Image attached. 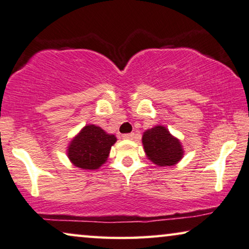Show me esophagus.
Segmentation results:
<instances>
[{
    "instance_id": "esophagus-1",
    "label": "esophagus",
    "mask_w": 249,
    "mask_h": 249,
    "mask_svg": "<svg viewBox=\"0 0 249 249\" xmlns=\"http://www.w3.org/2000/svg\"><path fill=\"white\" fill-rule=\"evenodd\" d=\"M122 136H123L124 140H133V139H134L135 134H134V133H127V134H123Z\"/></svg>"
}]
</instances>
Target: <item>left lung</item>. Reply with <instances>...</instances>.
Listing matches in <instances>:
<instances>
[{
    "mask_svg": "<svg viewBox=\"0 0 249 249\" xmlns=\"http://www.w3.org/2000/svg\"><path fill=\"white\" fill-rule=\"evenodd\" d=\"M142 142L147 158L160 166L176 164L183 155L179 140L173 137L163 126L147 129Z\"/></svg>",
    "mask_w": 249,
    "mask_h": 249,
    "instance_id": "1",
    "label": "left lung"
}]
</instances>
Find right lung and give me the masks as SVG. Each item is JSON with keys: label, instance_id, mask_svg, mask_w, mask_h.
<instances>
[{"label": "right lung", "instance_id": "obj_1", "mask_svg": "<svg viewBox=\"0 0 249 249\" xmlns=\"http://www.w3.org/2000/svg\"><path fill=\"white\" fill-rule=\"evenodd\" d=\"M116 137L95 125H87L71 141L68 158L80 169H98L108 158L110 147Z\"/></svg>", "mask_w": 249, "mask_h": 249}]
</instances>
